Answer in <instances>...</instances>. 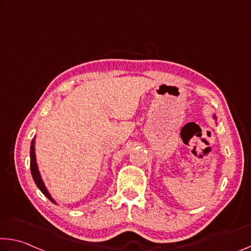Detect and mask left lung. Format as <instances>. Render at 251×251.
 Wrapping results in <instances>:
<instances>
[{
	"label": "left lung",
	"mask_w": 251,
	"mask_h": 251,
	"mask_svg": "<svg viewBox=\"0 0 251 251\" xmlns=\"http://www.w3.org/2000/svg\"><path fill=\"white\" fill-rule=\"evenodd\" d=\"M213 118H214V119H217V117H216V115H213Z\"/></svg>",
	"instance_id": "1"
}]
</instances>
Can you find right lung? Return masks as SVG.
Masks as SVG:
<instances>
[{
    "label": "right lung",
    "mask_w": 251,
    "mask_h": 251,
    "mask_svg": "<svg viewBox=\"0 0 251 251\" xmlns=\"http://www.w3.org/2000/svg\"><path fill=\"white\" fill-rule=\"evenodd\" d=\"M34 143H35V138H33L32 142H31V147H30V169H31V174H32V177L37 184L40 191L45 194V196L49 199L50 201H52L53 203H55V201L52 199V197L50 196V193L48 192V190L46 188L45 183L42 181V177L40 176L39 169H38V164H37V158H35V150H34Z\"/></svg>",
    "instance_id": "right-lung-1"
}]
</instances>
